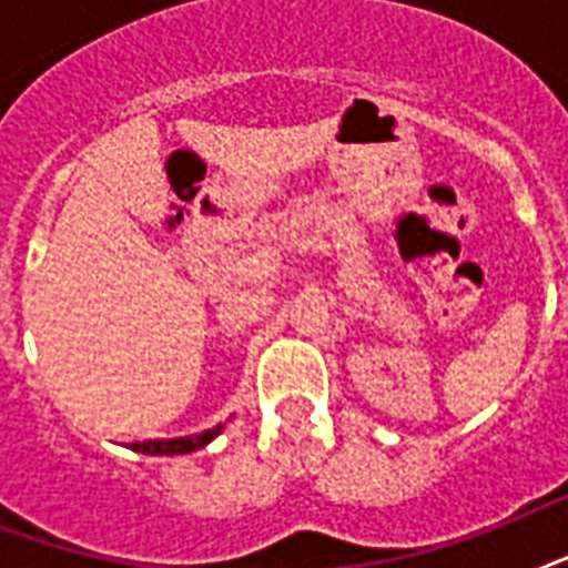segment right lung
Wrapping results in <instances>:
<instances>
[{"mask_svg": "<svg viewBox=\"0 0 568 568\" xmlns=\"http://www.w3.org/2000/svg\"><path fill=\"white\" fill-rule=\"evenodd\" d=\"M223 430V424L212 427V430L196 433V436H180V439H150V442H132V450H141V454H164V457H173V454H191V450L203 448L209 442Z\"/></svg>", "mask_w": 568, "mask_h": 568, "instance_id": "add662e5", "label": "right lung"}]
</instances>
